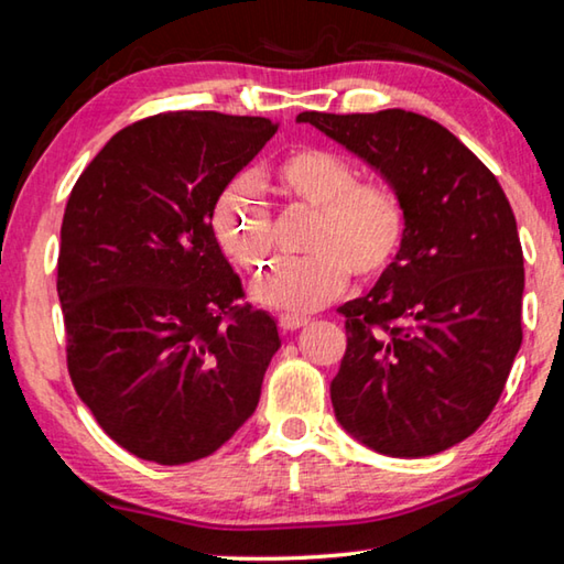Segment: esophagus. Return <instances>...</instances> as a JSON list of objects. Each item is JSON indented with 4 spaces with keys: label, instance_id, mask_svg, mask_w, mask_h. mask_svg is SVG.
Returning a JSON list of instances; mask_svg holds the SVG:
<instances>
[{
    "label": "esophagus",
    "instance_id": "obj_1",
    "mask_svg": "<svg viewBox=\"0 0 564 564\" xmlns=\"http://www.w3.org/2000/svg\"><path fill=\"white\" fill-rule=\"evenodd\" d=\"M311 323V318H305V316H291V313H283V316H279V326L283 328V330H299V328H303V326H308Z\"/></svg>",
    "mask_w": 564,
    "mask_h": 564
}]
</instances>
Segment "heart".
<instances>
[{"label": "heart", "instance_id": "obj_1", "mask_svg": "<svg viewBox=\"0 0 564 564\" xmlns=\"http://www.w3.org/2000/svg\"><path fill=\"white\" fill-rule=\"evenodd\" d=\"M279 186L316 212L303 248L308 256L275 263L253 283L251 295L291 316L313 313L338 299L348 271L378 279L400 251L405 216L393 191L360 181L346 156L328 149H295L273 169ZM214 226L228 259L248 273H261L273 253L271 216L253 184L238 178L216 204Z\"/></svg>", "mask_w": 564, "mask_h": 564}]
</instances>
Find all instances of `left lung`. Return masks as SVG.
<instances>
[{
  "instance_id": "obj_1",
  "label": "left lung",
  "mask_w": 564,
  "mask_h": 564,
  "mask_svg": "<svg viewBox=\"0 0 564 564\" xmlns=\"http://www.w3.org/2000/svg\"><path fill=\"white\" fill-rule=\"evenodd\" d=\"M380 171L405 216L393 263L340 305L330 383L343 431L390 457L443 453L500 400L522 343V246L508 196L455 133L413 111H303Z\"/></svg>"
}]
</instances>
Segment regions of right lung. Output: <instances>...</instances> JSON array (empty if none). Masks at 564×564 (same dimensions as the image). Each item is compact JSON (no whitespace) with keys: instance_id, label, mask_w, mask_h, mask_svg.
<instances>
[{"instance_id":"right-lung-1","label":"right lung","mask_w":564,"mask_h":564,"mask_svg":"<svg viewBox=\"0 0 564 564\" xmlns=\"http://www.w3.org/2000/svg\"><path fill=\"white\" fill-rule=\"evenodd\" d=\"M275 129L218 111L149 117L113 133L66 202V366L101 431L141 460H202L259 405L279 328L236 303L214 212Z\"/></svg>"}]
</instances>
